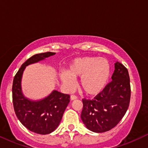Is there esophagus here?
<instances>
[{"mask_svg": "<svg viewBox=\"0 0 148 148\" xmlns=\"http://www.w3.org/2000/svg\"><path fill=\"white\" fill-rule=\"evenodd\" d=\"M70 99H71V100L76 99H77V97H76V95H72L70 96Z\"/></svg>", "mask_w": 148, "mask_h": 148, "instance_id": "esophagus-1", "label": "esophagus"}]
</instances>
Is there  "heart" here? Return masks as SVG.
<instances>
[{
  "label": "heart",
  "instance_id": "b5f03b06",
  "mask_svg": "<svg viewBox=\"0 0 148 148\" xmlns=\"http://www.w3.org/2000/svg\"><path fill=\"white\" fill-rule=\"evenodd\" d=\"M110 62L104 58L86 56L74 60L67 72L60 73V79L68 88L74 85L73 78H81V89L87 95H95L106 87L111 75Z\"/></svg>",
  "mask_w": 148,
  "mask_h": 148
}]
</instances>
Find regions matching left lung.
Listing matches in <instances>:
<instances>
[{
	"label": "left lung",
	"instance_id": "left-lung-1",
	"mask_svg": "<svg viewBox=\"0 0 148 148\" xmlns=\"http://www.w3.org/2000/svg\"><path fill=\"white\" fill-rule=\"evenodd\" d=\"M111 79L94 99H82L81 120L93 132L102 133L115 127L130 106L131 86L127 69L120 62H115Z\"/></svg>",
	"mask_w": 148,
	"mask_h": 148
}]
</instances>
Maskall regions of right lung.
Here are the masks:
<instances>
[{"label": "right lung", "mask_w": 148, "mask_h": 148, "mask_svg": "<svg viewBox=\"0 0 148 148\" xmlns=\"http://www.w3.org/2000/svg\"><path fill=\"white\" fill-rule=\"evenodd\" d=\"M54 54L56 53L46 52L30 57L22 64L13 80L12 101L16 117L28 130L43 135L51 133L58 127L70 96L53 90L45 99L31 101L22 94L21 81L26 66Z\"/></svg>", "instance_id": "right-lung-1"}]
</instances>
